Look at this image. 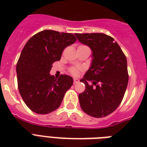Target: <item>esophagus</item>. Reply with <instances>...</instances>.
I'll return each mask as SVG.
<instances>
[{
	"label": "esophagus",
	"mask_w": 147,
	"mask_h": 147,
	"mask_svg": "<svg viewBox=\"0 0 147 147\" xmlns=\"http://www.w3.org/2000/svg\"><path fill=\"white\" fill-rule=\"evenodd\" d=\"M79 82V79H78V78H74V84H77Z\"/></svg>",
	"instance_id": "34e87169"
}]
</instances>
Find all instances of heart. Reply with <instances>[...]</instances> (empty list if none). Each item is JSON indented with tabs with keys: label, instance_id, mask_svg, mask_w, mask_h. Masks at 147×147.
<instances>
[{
	"label": "heart",
	"instance_id": "b5f03b06",
	"mask_svg": "<svg viewBox=\"0 0 147 147\" xmlns=\"http://www.w3.org/2000/svg\"><path fill=\"white\" fill-rule=\"evenodd\" d=\"M70 71H71V73L72 74V75H74V76H76V75H78V70L77 69H76V68L71 69L70 70Z\"/></svg>",
	"mask_w": 147,
	"mask_h": 147
}]
</instances>
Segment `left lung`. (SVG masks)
I'll list each match as a JSON object with an SVG mask.
<instances>
[{
	"instance_id": "1",
	"label": "left lung",
	"mask_w": 147,
	"mask_h": 147,
	"mask_svg": "<svg viewBox=\"0 0 147 147\" xmlns=\"http://www.w3.org/2000/svg\"><path fill=\"white\" fill-rule=\"evenodd\" d=\"M76 36L92 51L90 68L80 80L85 84L84 91L78 95L81 108L94 118L107 116L120 105L127 88L126 57L114 38L107 34L85 33ZM88 81L95 87L89 86Z\"/></svg>"
}]
</instances>
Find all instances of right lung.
I'll return each instance as SVG.
<instances>
[{
	"label": "right lung",
	"mask_w": 147,
	"mask_h": 147,
	"mask_svg": "<svg viewBox=\"0 0 147 147\" xmlns=\"http://www.w3.org/2000/svg\"><path fill=\"white\" fill-rule=\"evenodd\" d=\"M76 41L71 33L44 30L27 41L16 65L18 88L26 106L38 114H47L60 106L73 84L69 76L58 78L50 74L66 47Z\"/></svg>",
	"instance_id": "1"
}]
</instances>
